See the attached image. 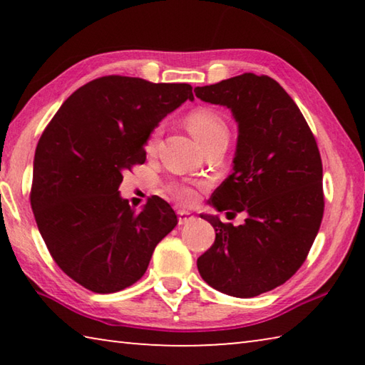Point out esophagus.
<instances>
[{"mask_svg": "<svg viewBox=\"0 0 365 365\" xmlns=\"http://www.w3.org/2000/svg\"><path fill=\"white\" fill-rule=\"evenodd\" d=\"M177 215H178V225H183V224H188V222H191L195 219V215L191 214V212H188V211H178L177 212Z\"/></svg>", "mask_w": 365, "mask_h": 365, "instance_id": "34e87169", "label": "esophagus"}]
</instances>
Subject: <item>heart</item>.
<instances>
[{"label": "heart", "instance_id": "heart-1", "mask_svg": "<svg viewBox=\"0 0 365 365\" xmlns=\"http://www.w3.org/2000/svg\"><path fill=\"white\" fill-rule=\"evenodd\" d=\"M187 127L191 135L197 140V143L205 148V150L207 146L217 143V141L228 140V135H230L227 122L222 119V115L209 108H197L195 110H191L187 117ZM159 135L160 130L156 128V130L148 137L145 145V150L148 154L156 151ZM170 190L172 193L175 195L177 200L183 202V205H191V202H195L196 200V191L190 187L174 185Z\"/></svg>", "mask_w": 365, "mask_h": 365}]
</instances>
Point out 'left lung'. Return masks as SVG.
Masks as SVG:
<instances>
[{
    "label": "left lung",
    "instance_id": "left-lung-1",
    "mask_svg": "<svg viewBox=\"0 0 365 365\" xmlns=\"http://www.w3.org/2000/svg\"><path fill=\"white\" fill-rule=\"evenodd\" d=\"M195 95L230 109L238 125L233 172L209 205L246 212L237 227L201 214L215 242L197 257V270L220 293L255 298L283 285L306 261L324 215L322 159L299 108L274 78L243 73L196 86Z\"/></svg>",
    "mask_w": 365,
    "mask_h": 365
}]
</instances>
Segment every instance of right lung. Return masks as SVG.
<instances>
[{
  "mask_svg": "<svg viewBox=\"0 0 365 365\" xmlns=\"http://www.w3.org/2000/svg\"><path fill=\"white\" fill-rule=\"evenodd\" d=\"M187 100L188 83L101 77L73 91L43 132L30 193L36 225L64 274L90 292L133 285L177 225L169 202L151 196L137 212L119 187L145 163L151 132Z\"/></svg>",
  "mask_w": 365,
  "mask_h": 365,
  "instance_id": "obj_1",
  "label": "right lung"
}]
</instances>
